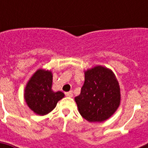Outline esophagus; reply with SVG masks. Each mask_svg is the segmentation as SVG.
I'll list each match as a JSON object with an SVG mask.
<instances>
[{
    "instance_id": "obj_1",
    "label": "esophagus",
    "mask_w": 148,
    "mask_h": 148,
    "mask_svg": "<svg viewBox=\"0 0 148 148\" xmlns=\"http://www.w3.org/2000/svg\"><path fill=\"white\" fill-rule=\"evenodd\" d=\"M65 94L66 96H69V97H72V96H73V92H72V90H70V91H68V92H66Z\"/></svg>"
}]
</instances>
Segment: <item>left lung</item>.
<instances>
[{
    "mask_svg": "<svg viewBox=\"0 0 148 148\" xmlns=\"http://www.w3.org/2000/svg\"><path fill=\"white\" fill-rule=\"evenodd\" d=\"M120 87L110 68L95 66L85 71L81 94L75 97L80 114L90 123L110 119L120 105Z\"/></svg>",
    "mask_w": 148,
    "mask_h": 148,
    "instance_id": "obj_1",
    "label": "left lung"
}]
</instances>
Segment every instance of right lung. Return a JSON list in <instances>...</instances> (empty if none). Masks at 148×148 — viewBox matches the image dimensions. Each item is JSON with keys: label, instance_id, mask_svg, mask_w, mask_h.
Here are the masks:
<instances>
[{"label": "right lung", "instance_id": "add662e5", "mask_svg": "<svg viewBox=\"0 0 148 148\" xmlns=\"http://www.w3.org/2000/svg\"><path fill=\"white\" fill-rule=\"evenodd\" d=\"M52 86V71L42 68L38 69L26 84L25 100L29 108L38 115L48 114L65 96L62 91H53Z\"/></svg>", "mask_w": 148, "mask_h": 148}]
</instances>
